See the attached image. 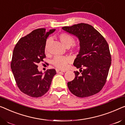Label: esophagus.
Segmentation results:
<instances>
[{
  "label": "esophagus",
  "mask_w": 125,
  "mask_h": 125,
  "mask_svg": "<svg viewBox=\"0 0 125 125\" xmlns=\"http://www.w3.org/2000/svg\"><path fill=\"white\" fill-rule=\"evenodd\" d=\"M66 71H63L61 70H59V69H56V72L57 73H62V72H64Z\"/></svg>",
  "instance_id": "1"
}]
</instances>
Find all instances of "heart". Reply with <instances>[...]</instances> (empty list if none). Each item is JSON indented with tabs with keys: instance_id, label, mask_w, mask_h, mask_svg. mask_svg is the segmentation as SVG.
<instances>
[{
	"instance_id": "1",
	"label": "heart",
	"mask_w": 125,
	"mask_h": 125,
	"mask_svg": "<svg viewBox=\"0 0 125 125\" xmlns=\"http://www.w3.org/2000/svg\"><path fill=\"white\" fill-rule=\"evenodd\" d=\"M58 38L63 45L67 48L70 47L74 43V39L71 35L67 33H61L58 35ZM50 42V39L46 40L45 44L44 51L45 53L48 52V45ZM71 62V58L67 56H57L53 60V64L55 67L59 70H64L67 68V65Z\"/></svg>"
}]
</instances>
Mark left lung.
<instances>
[{"instance_id":"1","label":"left lung","mask_w":125,"mask_h":125,"mask_svg":"<svg viewBox=\"0 0 125 125\" xmlns=\"http://www.w3.org/2000/svg\"><path fill=\"white\" fill-rule=\"evenodd\" d=\"M62 29L77 37L80 46L73 62L80 72L74 71L75 77L67 83L69 90L79 98L97 94L105 85L111 64L107 41L89 24L81 23L63 27Z\"/></svg>"}]
</instances>
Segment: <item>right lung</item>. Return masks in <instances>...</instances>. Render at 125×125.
I'll return each mask as SVG.
<instances>
[{
	"label": "right lung",
	"mask_w": 125,
	"mask_h": 125,
	"mask_svg": "<svg viewBox=\"0 0 125 125\" xmlns=\"http://www.w3.org/2000/svg\"><path fill=\"white\" fill-rule=\"evenodd\" d=\"M55 29H38L21 38L13 49L10 67L20 90L33 98L40 97L49 90L54 69L47 70L44 74L39 71L38 64L46 57L44 47L46 39Z\"/></svg>",
	"instance_id": "1"
}]
</instances>
